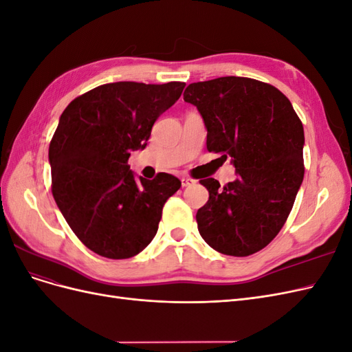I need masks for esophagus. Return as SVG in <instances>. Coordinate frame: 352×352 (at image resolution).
<instances>
[{
  "label": "esophagus",
  "mask_w": 352,
  "mask_h": 352,
  "mask_svg": "<svg viewBox=\"0 0 352 352\" xmlns=\"http://www.w3.org/2000/svg\"><path fill=\"white\" fill-rule=\"evenodd\" d=\"M180 182H182V186H184V188H186V186L194 185L195 180L190 179V177H182V179H180Z\"/></svg>",
  "instance_id": "esophagus-1"
}]
</instances>
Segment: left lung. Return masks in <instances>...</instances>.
Instances as JSON below:
<instances>
[{
    "mask_svg": "<svg viewBox=\"0 0 352 352\" xmlns=\"http://www.w3.org/2000/svg\"><path fill=\"white\" fill-rule=\"evenodd\" d=\"M207 127V150L230 158L238 177L223 188L199 180L208 201L197 212L199 235L212 250L247 257L274 239L304 179V127L291 101L269 83L226 76L188 85Z\"/></svg>",
    "mask_w": 352,
    "mask_h": 352,
    "instance_id": "left-lung-1",
    "label": "left lung"
}]
</instances>
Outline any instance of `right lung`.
Instances as JSON below:
<instances>
[{
  "label": "right lung",
  "mask_w": 352,
  "mask_h": 352,
  "mask_svg": "<svg viewBox=\"0 0 352 352\" xmlns=\"http://www.w3.org/2000/svg\"><path fill=\"white\" fill-rule=\"evenodd\" d=\"M184 82H114L85 92L63 111L50 144L51 190L85 247L111 260L148 247L180 180H136L127 160L144 150L154 122L179 100Z\"/></svg>",
  "instance_id": "add662e5"
}]
</instances>
